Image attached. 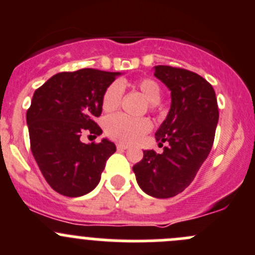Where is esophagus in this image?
<instances>
[{
	"mask_svg": "<svg viewBox=\"0 0 255 255\" xmlns=\"http://www.w3.org/2000/svg\"><path fill=\"white\" fill-rule=\"evenodd\" d=\"M116 147H118V150H126L129 146L126 144H123V142H119V144H116Z\"/></svg>",
	"mask_w": 255,
	"mask_h": 255,
	"instance_id": "esophagus-1",
	"label": "esophagus"
}]
</instances>
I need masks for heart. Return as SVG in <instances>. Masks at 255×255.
<instances>
[{"label": "heart", "mask_w": 255, "mask_h": 255, "mask_svg": "<svg viewBox=\"0 0 255 255\" xmlns=\"http://www.w3.org/2000/svg\"><path fill=\"white\" fill-rule=\"evenodd\" d=\"M134 86L149 101V109L154 111L156 109L160 98H161V87L151 77H142L134 84ZM123 85L114 81L105 89L101 98V108L105 113H114L119 109L123 99ZM152 124L147 118L132 119L124 114L109 116L104 124L106 135L110 139L125 144H134L141 140L151 130Z\"/></svg>", "instance_id": "b5f03b06"}]
</instances>
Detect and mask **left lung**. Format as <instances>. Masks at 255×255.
I'll return each mask as SVG.
<instances>
[{"instance_id":"left-lung-1","label":"left lung","mask_w":255,"mask_h":255,"mask_svg":"<svg viewBox=\"0 0 255 255\" xmlns=\"http://www.w3.org/2000/svg\"><path fill=\"white\" fill-rule=\"evenodd\" d=\"M155 76L171 91L168 116L155 132L164 151L145 150L132 166L140 188L159 199L171 198L188 188L209 155L219 120L212 85L189 70L159 65Z\"/></svg>"}]
</instances>
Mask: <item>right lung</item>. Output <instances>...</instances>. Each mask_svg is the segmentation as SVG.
Masks as SVG:
<instances>
[{"mask_svg": "<svg viewBox=\"0 0 255 255\" xmlns=\"http://www.w3.org/2000/svg\"><path fill=\"white\" fill-rule=\"evenodd\" d=\"M119 72L81 69L59 72L33 94L26 114L33 157L48 185L70 198L95 189L106 160L116 151L114 142L85 144V132H103L95 119L101 115V98Z\"/></svg>", "mask_w": 255, "mask_h": 255, "instance_id": "add662e5", "label": "right lung"}]
</instances>
